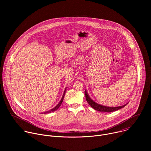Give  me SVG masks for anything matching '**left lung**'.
I'll return each mask as SVG.
<instances>
[{
	"label": "left lung",
	"instance_id": "left-lung-1",
	"mask_svg": "<svg viewBox=\"0 0 151 151\" xmlns=\"http://www.w3.org/2000/svg\"><path fill=\"white\" fill-rule=\"evenodd\" d=\"M85 99L87 101L88 103V104L93 107V109H94L96 111H100V112H111L114 111H116L117 110H119L124 106L127 105V104L121 106H118V107H108V106H105L103 105H100L99 104H97V103L94 102L88 96V94L87 93V91L85 90Z\"/></svg>",
	"mask_w": 151,
	"mask_h": 151
}]
</instances>
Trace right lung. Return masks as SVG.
I'll return each mask as SVG.
<instances>
[{"label":"right lung","mask_w":151,"mask_h":151,"mask_svg":"<svg viewBox=\"0 0 151 151\" xmlns=\"http://www.w3.org/2000/svg\"><path fill=\"white\" fill-rule=\"evenodd\" d=\"M65 93H66V90H64V94H63V97H62V98H61L60 101L59 102V103H58L55 107H54V108L51 109V110H50V111H47V112H43V113H42V114H48V113H51V112H54L55 111L57 110V109H58V107L60 106L61 104L62 103L63 101V99H64V94H65Z\"/></svg>","instance_id":"add662e5"}]
</instances>
